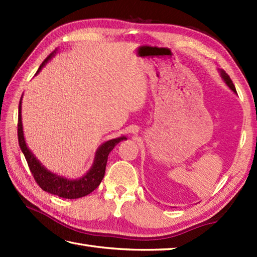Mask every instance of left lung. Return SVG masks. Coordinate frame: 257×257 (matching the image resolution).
<instances>
[{"label": "left lung", "instance_id": "8db88e82", "mask_svg": "<svg viewBox=\"0 0 257 257\" xmlns=\"http://www.w3.org/2000/svg\"><path fill=\"white\" fill-rule=\"evenodd\" d=\"M220 73H221V77L223 78V80L225 81V84H226L228 87H230V89H231V90H233V91L235 92V94H236L235 86H234L233 81H232V80H231V78H230V76H228V75H227V74H226L223 69H221V70H220Z\"/></svg>", "mask_w": 257, "mask_h": 257}]
</instances>
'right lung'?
Segmentation results:
<instances>
[{"mask_svg": "<svg viewBox=\"0 0 257 257\" xmlns=\"http://www.w3.org/2000/svg\"><path fill=\"white\" fill-rule=\"evenodd\" d=\"M56 52H57V48L53 53H51L45 61L42 63L36 74L41 72V69L45 66V64L50 61L54 55H55ZM21 109H22V98L19 105V122H18V136H19L20 148L22 152L24 154L27 165L30 167V170L33 174V177H34L36 183L40 185L43 190L46 191V192L61 196V198H65V199L83 198V196L91 193L96 188H98V185L100 184L103 176H105V170H106V165H107L109 154H110V151L114 148V147H116L117 144L120 143V141L127 139L124 136H122V137L108 140L106 143H103L96 151L94 163H92L89 171L79 179L70 180L63 176H58V174L53 173L50 170H47V169L40 162V160H37L36 157L32 154V151L27 148L25 139H24V134H23Z\"/></svg>", "mask_w": 257, "mask_h": 257, "instance_id": "right-lung-1", "label": "right lung"}]
</instances>
